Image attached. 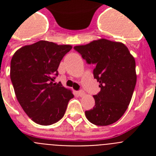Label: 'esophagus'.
I'll use <instances>...</instances> for the list:
<instances>
[{"label":"esophagus","instance_id":"34e87169","mask_svg":"<svg viewBox=\"0 0 156 156\" xmlns=\"http://www.w3.org/2000/svg\"><path fill=\"white\" fill-rule=\"evenodd\" d=\"M78 95H79V96H83V95H85V92H84V90H80L78 91Z\"/></svg>","mask_w":156,"mask_h":156}]
</instances>
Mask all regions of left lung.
Returning a JSON list of instances; mask_svg holds the SVG:
<instances>
[{
  "label": "left lung",
  "mask_w": 156,
  "mask_h": 156,
  "mask_svg": "<svg viewBox=\"0 0 156 156\" xmlns=\"http://www.w3.org/2000/svg\"><path fill=\"white\" fill-rule=\"evenodd\" d=\"M87 64H94V78L100 91L94 95L95 107L85 112L95 126H108L123 116L130 103L137 75L135 60L126 45L100 39L73 48Z\"/></svg>",
  "instance_id": "obj_1"
}]
</instances>
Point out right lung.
<instances>
[{"label":"right lung","instance_id":"add662e5","mask_svg":"<svg viewBox=\"0 0 156 156\" xmlns=\"http://www.w3.org/2000/svg\"><path fill=\"white\" fill-rule=\"evenodd\" d=\"M71 48V45L40 40L17 50L11 59L10 78L17 100L39 125L60 121L73 98L70 90L53 83L60 62Z\"/></svg>","mask_w":156,"mask_h":156}]
</instances>
